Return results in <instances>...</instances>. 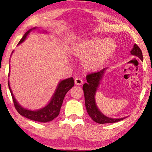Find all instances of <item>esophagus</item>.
Returning a JSON list of instances; mask_svg holds the SVG:
<instances>
[{"label":"esophagus","mask_w":152,"mask_h":152,"mask_svg":"<svg viewBox=\"0 0 152 152\" xmlns=\"http://www.w3.org/2000/svg\"><path fill=\"white\" fill-rule=\"evenodd\" d=\"M75 84L76 85H81V84L83 83V80H82V79L80 78H75Z\"/></svg>","instance_id":"esophagus-1"}]
</instances>
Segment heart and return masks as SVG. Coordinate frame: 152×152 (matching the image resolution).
Segmentation results:
<instances>
[{"mask_svg": "<svg viewBox=\"0 0 152 152\" xmlns=\"http://www.w3.org/2000/svg\"><path fill=\"white\" fill-rule=\"evenodd\" d=\"M117 44L112 39L100 37L86 38L80 41L74 46V56L82 57V63L88 70L99 68L114 52Z\"/></svg>", "mask_w": 152, "mask_h": 152, "instance_id": "1", "label": "heart"}]
</instances>
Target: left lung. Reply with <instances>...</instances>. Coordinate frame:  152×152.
I'll return each mask as SVG.
<instances>
[{"label":"left lung","mask_w":152,"mask_h":152,"mask_svg":"<svg viewBox=\"0 0 152 152\" xmlns=\"http://www.w3.org/2000/svg\"><path fill=\"white\" fill-rule=\"evenodd\" d=\"M130 53L132 55L139 58L141 60H143L142 52L140 48L136 44L133 45V48ZM107 68H104L96 72L88 74L86 76L87 82L84 84L82 86L84 91V100H85V106L88 114L94 122L99 124L116 123L126 118L123 117L119 118V119L115 118L114 119V118L108 117L105 116L96 106V101H95V95H96L97 88L99 86L100 82L102 80V77Z\"/></svg>","instance_id":"left-lung-1"}]
</instances>
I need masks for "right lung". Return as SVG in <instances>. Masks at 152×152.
Instances as JSON below:
<instances>
[{
    "label": "right lung",
    "mask_w": 152,
    "mask_h": 152,
    "mask_svg": "<svg viewBox=\"0 0 152 152\" xmlns=\"http://www.w3.org/2000/svg\"><path fill=\"white\" fill-rule=\"evenodd\" d=\"M35 29H37V27H35L32 28V29L28 30L25 33L23 37L21 38V39L20 40V42L18 43V45L23 42L26 39L28 35H29L32 31ZM43 32L47 33L45 31ZM12 52H13V51H12ZM8 84L10 92H11V94L12 95V101H13L14 102L15 107V109H17L18 113H19L20 115H22V116L26 117L29 119L38 122L45 123L51 121H52L53 119H55L56 117H57L58 116L59 113H60L61 107L63 103L64 96H65L66 94L68 92L69 90L71 89L74 86V80L72 77L67 79H64L63 80H61L58 83L54 93H53V96L51 97L50 102H48V104H46L44 107L42 108V109L35 110L27 109L26 108L23 107L21 105L19 104L16 99L15 98L13 93H12V90L11 88V87H10L9 80Z\"/></svg>",
    "instance_id": "right-lung-1"
}]
</instances>
